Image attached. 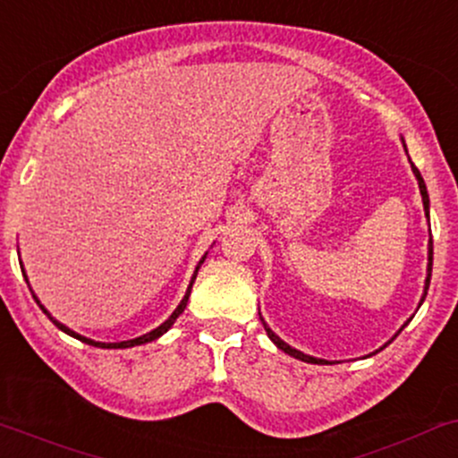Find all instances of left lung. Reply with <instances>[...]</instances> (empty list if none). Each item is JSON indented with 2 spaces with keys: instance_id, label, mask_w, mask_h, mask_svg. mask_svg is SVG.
I'll return each instance as SVG.
<instances>
[{
  "instance_id": "8db88e82",
  "label": "left lung",
  "mask_w": 458,
  "mask_h": 458,
  "mask_svg": "<svg viewBox=\"0 0 458 458\" xmlns=\"http://www.w3.org/2000/svg\"><path fill=\"white\" fill-rule=\"evenodd\" d=\"M413 174H415V178H417V184H420V191H421V199H424V210H426V217H428V191H426L424 178H421L420 169H417L415 165H413ZM430 271H433V243H430V248H428V278H426V291H428V286H430ZM426 291H424V298H426ZM421 302H424V300H421ZM260 321H263V318H260ZM263 326H265V330H267V336H269V339L274 341V344L278 345L280 350L286 352V354H289V356H293V359H300V360H304V363H315V365H324V363H328V360L313 359V356L304 354V352H300V350L291 348V345H286L284 341L280 339V336H276L274 333H271V328H267V324H265V321H263Z\"/></svg>"
}]
</instances>
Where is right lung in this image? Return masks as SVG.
I'll list each match as a JSON object with an SVG mask.
<instances>
[{"label":"right lung","mask_w":458,"mask_h":458,"mask_svg":"<svg viewBox=\"0 0 458 458\" xmlns=\"http://www.w3.org/2000/svg\"><path fill=\"white\" fill-rule=\"evenodd\" d=\"M204 259H206V256H204ZM204 259H202V260H199V265H202V263H204ZM199 265H198V269H199ZM198 269H195V276H198ZM21 271H23V269H21ZM195 276H193V280H195ZM193 280H191V284H189V289H187V295H184V300H182V302H180V306H178V309H175V310H174V313H172V318H169L167 321H165V324H160V326H158V328H154V330H152V333H148V335H143V336H137V339H130V341H122V344H99V341H90V339H87V336H80V335H75V333H73V330H69V328H67V326H63V324H60V321H56V319H54V318H52V315H49V313H47V310H45V309H43V306H41V302H38V306H41V309H43V313H45V315H47V318H49V319H52V321H54V324H56V326H58V328H60V330H63V333L72 335V336H75V339L84 341V344H89V345H95V348H108V350H117V348H132V345H140V344H148V341H154V339H158V336H160V335H163V333H167V330H169V328H172V326H174V321H175V319H178V315H180V313H182V310H184V306H187V302H189V295H191V286H193Z\"/></svg>","instance_id":"obj_1"}]
</instances>
